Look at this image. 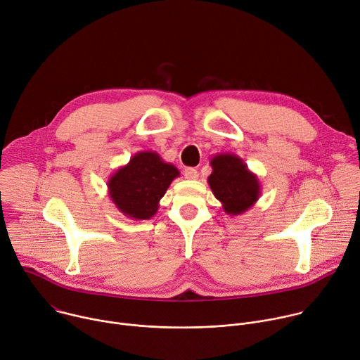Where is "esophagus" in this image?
Wrapping results in <instances>:
<instances>
[{
  "label": "esophagus",
  "mask_w": 360,
  "mask_h": 360,
  "mask_svg": "<svg viewBox=\"0 0 360 360\" xmlns=\"http://www.w3.org/2000/svg\"><path fill=\"white\" fill-rule=\"evenodd\" d=\"M184 175H185L186 179H196L199 174H198V171L195 168H185Z\"/></svg>",
  "instance_id": "obj_1"
}]
</instances>
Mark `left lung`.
<instances>
[{
  "instance_id": "8db88e82",
  "label": "left lung",
  "mask_w": 360,
  "mask_h": 360,
  "mask_svg": "<svg viewBox=\"0 0 360 360\" xmlns=\"http://www.w3.org/2000/svg\"><path fill=\"white\" fill-rule=\"evenodd\" d=\"M208 184L228 215H240L252 208L262 193L258 175L235 153H217L211 160Z\"/></svg>"
}]
</instances>
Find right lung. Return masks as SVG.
<instances>
[{
  "label": "right lung",
  "instance_id": "right-lung-1",
  "mask_svg": "<svg viewBox=\"0 0 360 360\" xmlns=\"http://www.w3.org/2000/svg\"><path fill=\"white\" fill-rule=\"evenodd\" d=\"M178 176V168L165 162L160 153L141 150L110 176L108 195L125 217L135 221L150 219L157 214L160 200L171 182Z\"/></svg>",
  "mask_w": 360,
  "mask_h": 360
}]
</instances>
